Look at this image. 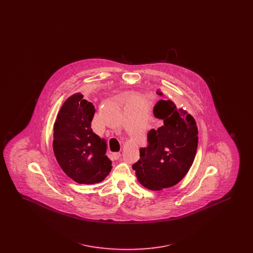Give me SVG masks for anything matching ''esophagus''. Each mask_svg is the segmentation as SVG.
I'll return each mask as SVG.
<instances>
[{
	"label": "esophagus",
	"mask_w": 253,
	"mask_h": 253,
	"mask_svg": "<svg viewBox=\"0 0 253 253\" xmlns=\"http://www.w3.org/2000/svg\"><path fill=\"white\" fill-rule=\"evenodd\" d=\"M121 154L120 152H116V153H113V157L115 158V159H119L120 157H121Z\"/></svg>",
	"instance_id": "34e87169"
}]
</instances>
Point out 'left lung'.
Returning a JSON list of instances; mask_svg holds the SVG:
<instances>
[{
    "mask_svg": "<svg viewBox=\"0 0 253 253\" xmlns=\"http://www.w3.org/2000/svg\"><path fill=\"white\" fill-rule=\"evenodd\" d=\"M154 116L159 121L158 127L148 132V145L139 150L140 158L132 169L142 186L160 191L177 184L192 167L198 130L193 116L176 108L169 99L157 102Z\"/></svg>",
    "mask_w": 253,
    "mask_h": 253,
    "instance_id": "1",
    "label": "left lung"
}]
</instances>
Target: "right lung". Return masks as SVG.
<instances>
[{
	"instance_id": "1",
	"label": "right lung",
	"mask_w": 253,
	"mask_h": 253,
	"mask_svg": "<svg viewBox=\"0 0 253 253\" xmlns=\"http://www.w3.org/2000/svg\"><path fill=\"white\" fill-rule=\"evenodd\" d=\"M95 111L92 102L77 93L62 104L54 124L56 159L62 170L80 184L98 183L112 169L105 140L91 128Z\"/></svg>"
}]
</instances>
